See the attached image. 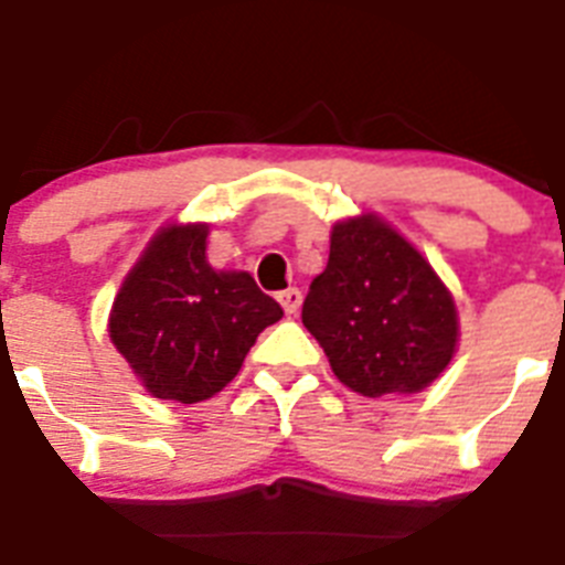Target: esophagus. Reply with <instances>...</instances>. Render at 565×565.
Segmentation results:
<instances>
[{
  "label": "esophagus",
  "instance_id": "obj_1",
  "mask_svg": "<svg viewBox=\"0 0 565 565\" xmlns=\"http://www.w3.org/2000/svg\"><path fill=\"white\" fill-rule=\"evenodd\" d=\"M279 303H282L286 315H297V309L303 303V295L297 288H286V291H279Z\"/></svg>",
  "mask_w": 565,
  "mask_h": 565
}]
</instances>
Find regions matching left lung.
I'll use <instances>...</instances> for the list:
<instances>
[{
    "label": "left lung",
    "instance_id": "8db88e82",
    "mask_svg": "<svg viewBox=\"0 0 565 565\" xmlns=\"http://www.w3.org/2000/svg\"><path fill=\"white\" fill-rule=\"evenodd\" d=\"M303 327L332 374L365 397L422 392L448 369L460 342L448 286L374 212L332 223L330 262L309 286Z\"/></svg>",
    "mask_w": 565,
    "mask_h": 565
}]
</instances>
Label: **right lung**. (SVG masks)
<instances>
[{
	"label": "right lung",
	"mask_w": 565,
	"mask_h": 565,
	"mask_svg": "<svg viewBox=\"0 0 565 565\" xmlns=\"http://www.w3.org/2000/svg\"><path fill=\"white\" fill-rule=\"evenodd\" d=\"M209 223H164L117 291L108 335L152 397L200 404L233 383L282 306L247 270L209 265Z\"/></svg>",
	"instance_id": "obj_1"
}]
</instances>
